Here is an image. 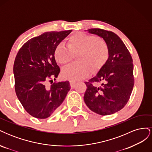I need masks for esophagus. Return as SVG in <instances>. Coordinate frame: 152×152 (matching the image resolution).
I'll return each instance as SVG.
<instances>
[{
  "instance_id": "obj_1",
  "label": "esophagus",
  "mask_w": 152,
  "mask_h": 152,
  "mask_svg": "<svg viewBox=\"0 0 152 152\" xmlns=\"http://www.w3.org/2000/svg\"><path fill=\"white\" fill-rule=\"evenodd\" d=\"M70 86H71L72 88H73V87H75V84H76V82L71 80V81L70 82Z\"/></svg>"
}]
</instances>
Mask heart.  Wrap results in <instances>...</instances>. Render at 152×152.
Returning <instances> with one entry per match:
<instances>
[{
	"instance_id": "b5f03b06",
	"label": "heart",
	"mask_w": 152,
	"mask_h": 152,
	"mask_svg": "<svg viewBox=\"0 0 152 152\" xmlns=\"http://www.w3.org/2000/svg\"><path fill=\"white\" fill-rule=\"evenodd\" d=\"M109 48L106 41L93 35L78 32L68 38L66 46L59 45L54 53L55 60L62 66L72 61L77 55V62L63 69V79L76 80L88 76L91 71L102 69L109 58Z\"/></svg>"
}]
</instances>
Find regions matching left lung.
I'll return each mask as SVG.
<instances>
[{
    "instance_id": "8db88e82",
    "label": "left lung",
    "mask_w": 152,
    "mask_h": 152,
    "mask_svg": "<svg viewBox=\"0 0 152 152\" xmlns=\"http://www.w3.org/2000/svg\"><path fill=\"white\" fill-rule=\"evenodd\" d=\"M107 42L109 58L93 79L85 82L84 99L92 111L101 115L118 112L127 103L134 84L131 55L126 45L113 32L101 28L87 30Z\"/></svg>"
}]
</instances>
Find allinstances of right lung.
<instances>
[{"label": "right lung", "instance_id": "right-lung-1", "mask_svg": "<svg viewBox=\"0 0 152 152\" xmlns=\"http://www.w3.org/2000/svg\"><path fill=\"white\" fill-rule=\"evenodd\" d=\"M72 30L45 32L27 41L14 63L15 88L18 99L30 115L46 118L63 102L70 89V82H54L60 68L54 57L59 44ZM51 81L50 86L46 84Z\"/></svg>", "mask_w": 152, "mask_h": 152}]
</instances>
